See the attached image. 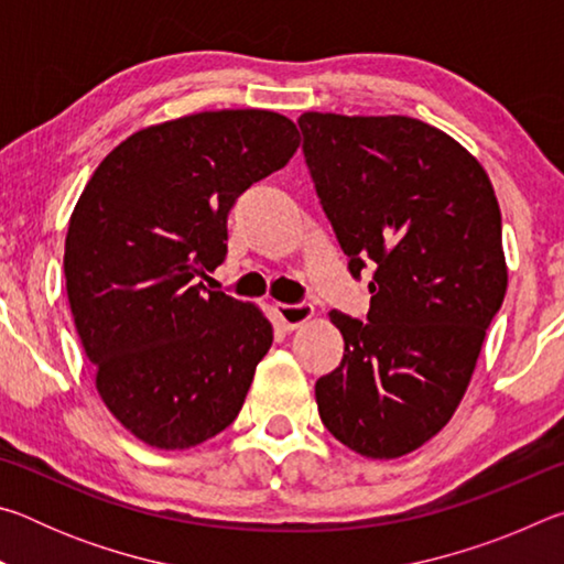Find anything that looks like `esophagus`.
Returning <instances> with one entry per match:
<instances>
[{"label": "esophagus", "instance_id": "esophagus-1", "mask_svg": "<svg viewBox=\"0 0 564 564\" xmlns=\"http://www.w3.org/2000/svg\"><path fill=\"white\" fill-rule=\"evenodd\" d=\"M275 313H279L281 323L289 330L303 326L305 321L313 318V305L311 303H279L275 305Z\"/></svg>", "mask_w": 564, "mask_h": 564}]
</instances>
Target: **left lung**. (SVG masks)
I'll use <instances>...</instances> for the list:
<instances>
[{
	"label": "left lung",
	"mask_w": 564,
	"mask_h": 564,
	"mask_svg": "<svg viewBox=\"0 0 564 564\" xmlns=\"http://www.w3.org/2000/svg\"><path fill=\"white\" fill-rule=\"evenodd\" d=\"M299 127L348 271H373L366 323L330 311L346 350L318 413L390 460L441 433L470 383L508 289L500 206L480 161L425 121L305 111Z\"/></svg>",
	"instance_id": "obj_1"
}]
</instances>
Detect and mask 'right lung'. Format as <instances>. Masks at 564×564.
<instances>
[{
	"instance_id": "right-lung-1",
	"label": "right lung",
	"mask_w": 564,
	"mask_h": 564,
	"mask_svg": "<svg viewBox=\"0 0 564 564\" xmlns=\"http://www.w3.org/2000/svg\"><path fill=\"white\" fill-rule=\"evenodd\" d=\"M299 149L291 119L202 111L131 133L84 186L64 275L111 415L159 451L234 423L273 328L253 303L198 281L226 259L228 212Z\"/></svg>"
}]
</instances>
